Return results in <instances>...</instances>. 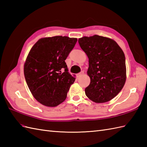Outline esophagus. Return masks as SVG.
Segmentation results:
<instances>
[{"label": "esophagus", "instance_id": "obj_1", "mask_svg": "<svg viewBox=\"0 0 147 147\" xmlns=\"http://www.w3.org/2000/svg\"><path fill=\"white\" fill-rule=\"evenodd\" d=\"M83 74H84V72L82 71V72H81V73H78V74H77V77L78 78H80L81 76H82Z\"/></svg>", "mask_w": 147, "mask_h": 147}]
</instances>
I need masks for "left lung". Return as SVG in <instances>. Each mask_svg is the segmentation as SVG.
<instances>
[{"label":"left lung","instance_id":"1","mask_svg":"<svg viewBox=\"0 0 147 147\" xmlns=\"http://www.w3.org/2000/svg\"><path fill=\"white\" fill-rule=\"evenodd\" d=\"M88 57L87 74L90 83L85 88L87 97L96 103L114 98L125 84L126 67L123 50L114 40L99 35L78 39Z\"/></svg>","mask_w":147,"mask_h":147}]
</instances>
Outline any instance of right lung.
Segmentation results:
<instances>
[{
	"label": "right lung",
	"instance_id": "add662e5",
	"mask_svg": "<svg viewBox=\"0 0 147 147\" xmlns=\"http://www.w3.org/2000/svg\"><path fill=\"white\" fill-rule=\"evenodd\" d=\"M77 42L76 38L55 36L40 38L34 45L24 64L27 85L37 101L55 107L67 97L75 81L65 60Z\"/></svg>",
	"mask_w": 147,
	"mask_h": 147
}]
</instances>
